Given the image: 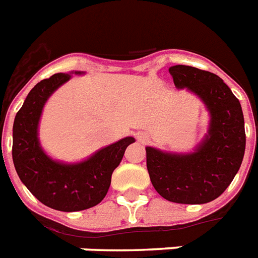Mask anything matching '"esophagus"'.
<instances>
[{
  "instance_id": "1",
  "label": "esophagus",
  "mask_w": 258,
  "mask_h": 258,
  "mask_svg": "<svg viewBox=\"0 0 258 258\" xmlns=\"http://www.w3.org/2000/svg\"><path fill=\"white\" fill-rule=\"evenodd\" d=\"M137 137H138V139H139V141H141V142H147V141H149V137H147V135H146V134H143V133H138Z\"/></svg>"
}]
</instances>
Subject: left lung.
I'll return each mask as SVG.
<instances>
[{
    "label": "left lung",
    "mask_w": 258,
    "mask_h": 258,
    "mask_svg": "<svg viewBox=\"0 0 258 258\" xmlns=\"http://www.w3.org/2000/svg\"><path fill=\"white\" fill-rule=\"evenodd\" d=\"M178 89L196 93L210 113L208 134L192 153H165L146 147L154 188L175 204H208L232 183L245 153L244 113L224 80L188 66L169 68Z\"/></svg>",
    "instance_id": "1"
}]
</instances>
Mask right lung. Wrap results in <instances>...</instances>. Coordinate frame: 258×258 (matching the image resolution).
Masks as SVG:
<instances>
[{"label": "right lung", "mask_w": 258, "mask_h": 258, "mask_svg": "<svg viewBox=\"0 0 258 258\" xmlns=\"http://www.w3.org/2000/svg\"><path fill=\"white\" fill-rule=\"evenodd\" d=\"M70 79V74H56L37 83L13 124L12 155L20 179L41 204L60 212H79L100 204L108 191L113 170L127 146L135 142L133 137L123 138L79 163H62L48 157L38 141L40 117L50 95Z\"/></svg>", "instance_id": "obj_1"}]
</instances>
